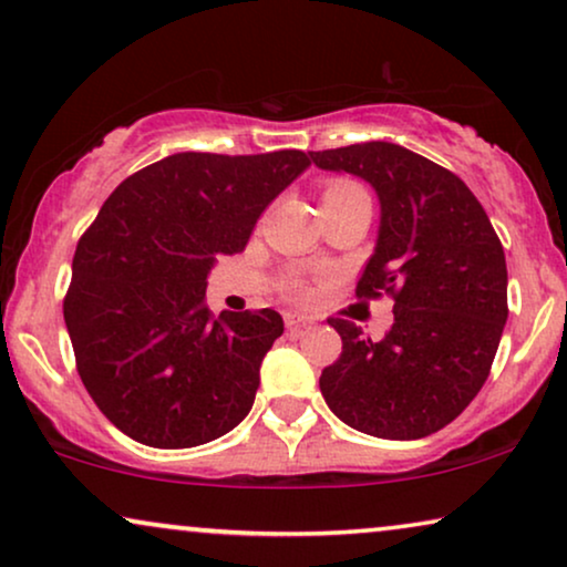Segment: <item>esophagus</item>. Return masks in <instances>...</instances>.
Returning a JSON list of instances; mask_svg holds the SVG:
<instances>
[{"mask_svg": "<svg viewBox=\"0 0 567 567\" xmlns=\"http://www.w3.org/2000/svg\"><path fill=\"white\" fill-rule=\"evenodd\" d=\"M284 322H286V328H289L291 332H299V330H305L307 324H312V320H309V317L299 315V312H286L284 315Z\"/></svg>", "mask_w": 567, "mask_h": 567, "instance_id": "obj_1", "label": "esophagus"}]
</instances>
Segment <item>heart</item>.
Wrapping results in <instances>:
<instances>
[{
	"label": "heart",
	"instance_id": "obj_1",
	"mask_svg": "<svg viewBox=\"0 0 567 567\" xmlns=\"http://www.w3.org/2000/svg\"><path fill=\"white\" fill-rule=\"evenodd\" d=\"M351 193H363L359 185L355 183H348V181H330V183H324V188H322V200H330V198H340V196H351ZM286 291L291 293L293 299H299V301H305V299H309V289L301 281H289L286 284Z\"/></svg>",
	"mask_w": 567,
	"mask_h": 567
}]
</instances>
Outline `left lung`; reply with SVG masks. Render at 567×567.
I'll use <instances>...</instances> for the list:
<instances>
[{"instance_id":"8db88e82","label":"left lung","mask_w":567,"mask_h":567,"mask_svg":"<svg viewBox=\"0 0 567 567\" xmlns=\"http://www.w3.org/2000/svg\"><path fill=\"white\" fill-rule=\"evenodd\" d=\"M317 167L363 177L382 206L355 297L394 299L371 340L348 320L322 371L328 408L377 439L413 441L454 421L483 390L508 320L506 255L485 208L454 173L390 142L309 152Z\"/></svg>"}]
</instances>
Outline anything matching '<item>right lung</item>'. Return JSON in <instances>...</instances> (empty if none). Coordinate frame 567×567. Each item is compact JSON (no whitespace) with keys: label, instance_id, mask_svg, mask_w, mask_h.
I'll return each instance as SVG.
<instances>
[{"label":"right lung","instance_id":"right-lung-1","mask_svg":"<svg viewBox=\"0 0 567 567\" xmlns=\"http://www.w3.org/2000/svg\"><path fill=\"white\" fill-rule=\"evenodd\" d=\"M307 167L299 150L181 152L111 193L76 245L64 320L82 384L115 429L188 449L250 413L284 320L274 309L214 317L206 278Z\"/></svg>","mask_w":567,"mask_h":567}]
</instances>
